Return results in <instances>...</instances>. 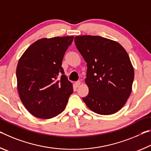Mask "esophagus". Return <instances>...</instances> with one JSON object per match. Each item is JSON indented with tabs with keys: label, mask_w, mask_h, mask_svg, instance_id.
Listing matches in <instances>:
<instances>
[{
	"label": "esophagus",
	"mask_w": 151,
	"mask_h": 151,
	"mask_svg": "<svg viewBox=\"0 0 151 151\" xmlns=\"http://www.w3.org/2000/svg\"><path fill=\"white\" fill-rule=\"evenodd\" d=\"M80 84H81V81H78L75 83V85H76V87H78V86H80Z\"/></svg>",
	"instance_id": "esophagus-1"
}]
</instances>
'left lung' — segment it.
Masks as SVG:
<instances>
[{
    "label": "left lung",
    "instance_id": "obj_1",
    "mask_svg": "<svg viewBox=\"0 0 151 151\" xmlns=\"http://www.w3.org/2000/svg\"><path fill=\"white\" fill-rule=\"evenodd\" d=\"M74 41L88 67L89 93L83 101L98 114L117 112L129 98L134 78L127 52L118 42L100 36H76Z\"/></svg>",
    "mask_w": 151,
    "mask_h": 151
}]
</instances>
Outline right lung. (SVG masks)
I'll use <instances>...</instances> for the list:
<instances>
[{
  "label": "right lung",
  "instance_id": "obj_1",
  "mask_svg": "<svg viewBox=\"0 0 151 151\" xmlns=\"http://www.w3.org/2000/svg\"><path fill=\"white\" fill-rule=\"evenodd\" d=\"M73 39V36L39 39L19 59L16 71L19 97L34 116L49 119L65 110L73 90L61 65ZM60 73V80L56 81Z\"/></svg>",
  "mask_w": 151,
  "mask_h": 151
}]
</instances>
